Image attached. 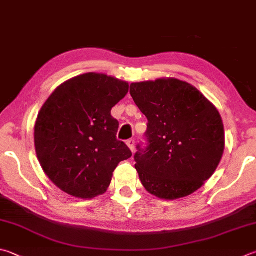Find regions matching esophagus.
I'll list each match as a JSON object with an SVG mask.
<instances>
[{
	"instance_id": "1",
	"label": "esophagus",
	"mask_w": 256,
	"mask_h": 256,
	"mask_svg": "<svg viewBox=\"0 0 256 256\" xmlns=\"http://www.w3.org/2000/svg\"><path fill=\"white\" fill-rule=\"evenodd\" d=\"M126 144H127V146L129 147L130 150L134 152V139H128Z\"/></svg>"
}]
</instances>
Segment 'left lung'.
<instances>
[{"instance_id":"obj_1","label":"left lung","mask_w":256,"mask_h":256,"mask_svg":"<svg viewBox=\"0 0 256 256\" xmlns=\"http://www.w3.org/2000/svg\"><path fill=\"white\" fill-rule=\"evenodd\" d=\"M130 94L148 119V146L134 162L142 184L162 200L192 194L218 168L225 147L215 106L194 86L175 78L130 84Z\"/></svg>"}]
</instances>
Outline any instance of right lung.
Instances as JSON below:
<instances>
[{"label":"right lung","instance_id":"1","mask_svg":"<svg viewBox=\"0 0 256 256\" xmlns=\"http://www.w3.org/2000/svg\"><path fill=\"white\" fill-rule=\"evenodd\" d=\"M129 84L89 72L53 91L34 127L38 162L50 180L71 196L90 200L107 190L118 164L132 157L116 137L119 122L112 109Z\"/></svg>","mask_w":256,"mask_h":256}]
</instances>
